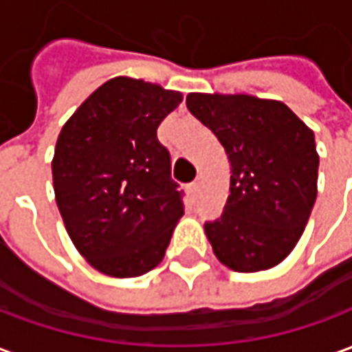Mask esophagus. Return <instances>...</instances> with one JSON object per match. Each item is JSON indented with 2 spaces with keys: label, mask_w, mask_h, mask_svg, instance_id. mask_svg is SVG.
Returning <instances> with one entry per match:
<instances>
[{
  "label": "esophagus",
  "mask_w": 352,
  "mask_h": 352,
  "mask_svg": "<svg viewBox=\"0 0 352 352\" xmlns=\"http://www.w3.org/2000/svg\"><path fill=\"white\" fill-rule=\"evenodd\" d=\"M186 192L190 194L192 199L198 198V192H199V184L198 183H190L188 186H186Z\"/></svg>",
  "instance_id": "obj_1"
}]
</instances>
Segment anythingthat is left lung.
<instances>
[{"label":"left lung","instance_id":"obj_1","mask_svg":"<svg viewBox=\"0 0 352 352\" xmlns=\"http://www.w3.org/2000/svg\"><path fill=\"white\" fill-rule=\"evenodd\" d=\"M186 107L221 141L230 196L206 236L222 264L239 273L270 270L300 241L317 199L315 135L283 101L249 94L186 96Z\"/></svg>","mask_w":352,"mask_h":352}]
</instances>
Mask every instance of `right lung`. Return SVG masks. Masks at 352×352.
<instances>
[{
  "instance_id": "right-lung-1",
  "label": "right lung",
  "mask_w": 352,
  "mask_h": 352,
  "mask_svg": "<svg viewBox=\"0 0 352 352\" xmlns=\"http://www.w3.org/2000/svg\"><path fill=\"white\" fill-rule=\"evenodd\" d=\"M183 94L130 77L103 82L60 131L52 183L65 230L98 272L126 279L160 264L183 192L156 130Z\"/></svg>"
}]
</instances>
